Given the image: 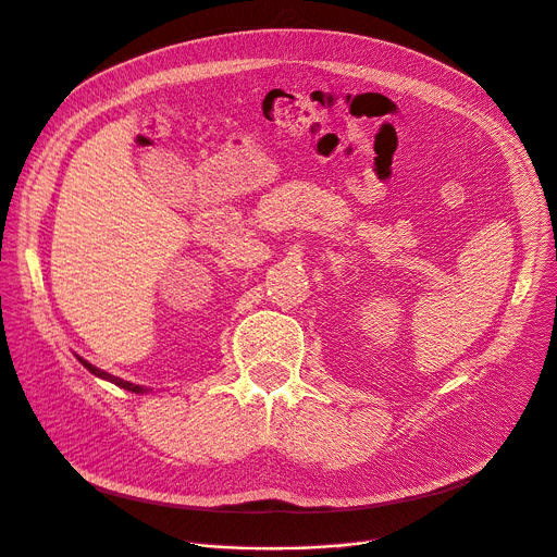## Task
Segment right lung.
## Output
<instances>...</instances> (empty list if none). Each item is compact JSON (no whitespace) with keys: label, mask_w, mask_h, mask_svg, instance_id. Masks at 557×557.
Returning <instances> with one entry per match:
<instances>
[{"label":"right lung","mask_w":557,"mask_h":557,"mask_svg":"<svg viewBox=\"0 0 557 557\" xmlns=\"http://www.w3.org/2000/svg\"><path fill=\"white\" fill-rule=\"evenodd\" d=\"M77 360L92 373V375H97V377H102V380H109V382H113V384H117L120 388H126V391H131V393H146L148 388H144V386H139V384H133V382H126V380H120V377H115V375H111V373H107V371H102V369H97V367H92V364H88L84 358H79L77 356Z\"/></svg>","instance_id":"right-lung-1"}]
</instances>
